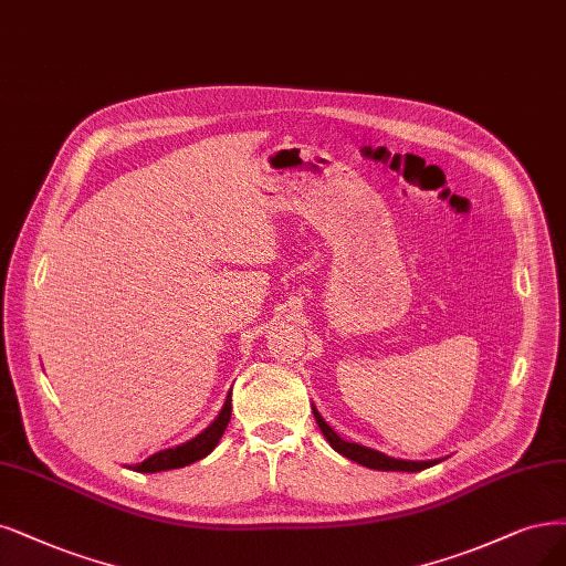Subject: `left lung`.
Here are the masks:
<instances>
[{"label": "left lung", "mask_w": 566, "mask_h": 566, "mask_svg": "<svg viewBox=\"0 0 566 566\" xmlns=\"http://www.w3.org/2000/svg\"><path fill=\"white\" fill-rule=\"evenodd\" d=\"M314 417H316V423L321 426L323 436L327 438V442L335 447V450L339 454H344L346 459L356 461L360 465H367V469H375V471H405V473H417V471H423L428 469V465H433L436 461H402V459H394V457H386L381 452H375L369 450V447H363V444H356V442H346L342 440L333 428H329L323 417L318 415V409L314 407Z\"/></svg>", "instance_id": "obj_1"}]
</instances>
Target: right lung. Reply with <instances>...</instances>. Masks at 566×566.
Instances as JSON below:
<instances>
[{"mask_svg": "<svg viewBox=\"0 0 566 566\" xmlns=\"http://www.w3.org/2000/svg\"><path fill=\"white\" fill-rule=\"evenodd\" d=\"M229 419H231V394L227 396V402L222 407L220 417L212 421L203 433H199L197 438H191L189 442H185L180 447H170V450H161L157 454H151L147 461L133 465V471H140V473L172 471V469H182V465H189L193 461L208 457L212 450H216V444L220 442Z\"/></svg>", "mask_w": 566, "mask_h": 566, "instance_id": "right-lung-1", "label": "right lung"}]
</instances>
